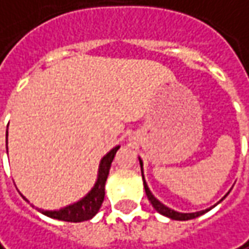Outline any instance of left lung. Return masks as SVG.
<instances>
[{"mask_svg": "<svg viewBox=\"0 0 249 249\" xmlns=\"http://www.w3.org/2000/svg\"><path fill=\"white\" fill-rule=\"evenodd\" d=\"M140 160V159H139ZM140 166H142V177H143V163H142V160H140ZM143 184H144V190H146V196H147V198H149V201L151 203V205L154 207V210L157 211V213H160V214H163V215H166V217H169L171 220H177V221H187V220H193V218H197V217H200V215H203L204 213H207L208 210H204V211H198V213H177V211H174V210H171L169 207H166L164 204H161L153 194H151V191L149 190V187L146 184V181H144V177H143Z\"/></svg>", "mask_w": 249, "mask_h": 249, "instance_id": "8db88e82", "label": "left lung"}]
</instances>
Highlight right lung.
Masks as SVG:
<instances>
[{"mask_svg":"<svg viewBox=\"0 0 249 249\" xmlns=\"http://www.w3.org/2000/svg\"><path fill=\"white\" fill-rule=\"evenodd\" d=\"M119 147L120 146H116L115 149H112L102 159L100 166H99L98 181H96L95 187L80 201L68 205L65 208H61L58 211H42V210H39V211L51 218L68 222L86 221V220H90L93 215H96V213L105 200V184H106L109 170H110L112 161L115 159L116 151L119 150Z\"/></svg>","mask_w":249,"mask_h":249,"instance_id":"1","label":"right lung"}]
</instances>
